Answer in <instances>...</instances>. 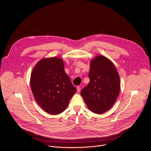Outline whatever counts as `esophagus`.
Listing matches in <instances>:
<instances>
[{
    "instance_id": "1",
    "label": "esophagus",
    "mask_w": 151,
    "mask_h": 151,
    "mask_svg": "<svg viewBox=\"0 0 151 151\" xmlns=\"http://www.w3.org/2000/svg\"><path fill=\"white\" fill-rule=\"evenodd\" d=\"M77 92H80V91H81V88H80V86H77Z\"/></svg>"
}]
</instances>
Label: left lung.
<instances>
[{
	"instance_id": "obj_1",
	"label": "left lung",
	"mask_w": 151,
	"mask_h": 151,
	"mask_svg": "<svg viewBox=\"0 0 151 151\" xmlns=\"http://www.w3.org/2000/svg\"><path fill=\"white\" fill-rule=\"evenodd\" d=\"M88 76L90 81L81 90V95L91 111L104 113L113 106L119 94L118 72L111 61L99 55L91 60Z\"/></svg>"
}]
</instances>
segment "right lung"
<instances>
[{
	"label": "right lung",
	"mask_w": 151,
	"mask_h": 151,
	"mask_svg": "<svg viewBox=\"0 0 151 151\" xmlns=\"http://www.w3.org/2000/svg\"><path fill=\"white\" fill-rule=\"evenodd\" d=\"M64 65L60 58H43L35 65L31 75V88L35 101L43 110L53 115L65 111L77 91Z\"/></svg>",
	"instance_id": "obj_1"
}]
</instances>
